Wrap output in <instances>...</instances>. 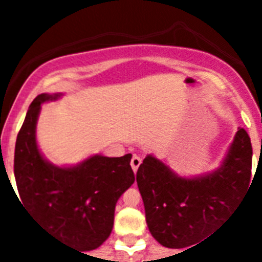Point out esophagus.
<instances>
[{
    "instance_id": "1",
    "label": "esophagus",
    "mask_w": 262,
    "mask_h": 262,
    "mask_svg": "<svg viewBox=\"0 0 262 262\" xmlns=\"http://www.w3.org/2000/svg\"><path fill=\"white\" fill-rule=\"evenodd\" d=\"M140 164H142V159H140V157L139 156H134L133 159H131V168H133V170H134V173H136L138 172V168L139 166H140Z\"/></svg>"
}]
</instances>
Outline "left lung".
<instances>
[{
    "label": "left lung",
    "instance_id": "1",
    "mask_svg": "<svg viewBox=\"0 0 262 262\" xmlns=\"http://www.w3.org/2000/svg\"><path fill=\"white\" fill-rule=\"evenodd\" d=\"M251 169V138L244 128L236 133L221 166L205 174L181 177L147 155L136 182L149 232L166 248L196 244L239 203L249 186Z\"/></svg>",
    "mask_w": 262,
    "mask_h": 262
}]
</instances>
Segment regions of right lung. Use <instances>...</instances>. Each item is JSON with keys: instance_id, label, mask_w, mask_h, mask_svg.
<instances>
[{"instance_id": "right-lung-1", "label": "right lung", "mask_w": 262, "mask_h": 262, "mask_svg": "<svg viewBox=\"0 0 262 262\" xmlns=\"http://www.w3.org/2000/svg\"><path fill=\"white\" fill-rule=\"evenodd\" d=\"M61 93L39 94L17 136L14 176L25 209L55 237L81 252L98 248L114 226L115 205L135 181L133 155H94L72 166L53 165L39 151L36 123L41 103Z\"/></svg>"}]
</instances>
